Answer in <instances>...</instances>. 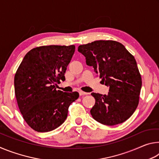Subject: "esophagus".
Returning a JSON list of instances; mask_svg holds the SVG:
<instances>
[{"label": "esophagus", "instance_id": "obj_1", "mask_svg": "<svg viewBox=\"0 0 159 159\" xmlns=\"http://www.w3.org/2000/svg\"><path fill=\"white\" fill-rule=\"evenodd\" d=\"M87 93H85V92H83V91H79V95L80 96H83V95H87Z\"/></svg>", "mask_w": 159, "mask_h": 159}]
</instances>
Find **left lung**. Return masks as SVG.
Segmentation results:
<instances>
[{
  "label": "left lung",
  "mask_w": 159,
  "mask_h": 159,
  "mask_svg": "<svg viewBox=\"0 0 159 159\" xmlns=\"http://www.w3.org/2000/svg\"><path fill=\"white\" fill-rule=\"evenodd\" d=\"M86 64L93 66L105 85L107 95L91 93L95 104L93 118L102 124L114 125L130 118L138 107L142 79L134 57L124 45L114 41H96L79 45Z\"/></svg>",
  "instance_id": "8db88e82"
}]
</instances>
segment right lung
<instances>
[{"instance_id":"add662e5","label":"right lung","mask_w":159,"mask_h":159,"mask_svg":"<svg viewBox=\"0 0 159 159\" xmlns=\"http://www.w3.org/2000/svg\"><path fill=\"white\" fill-rule=\"evenodd\" d=\"M74 45H48L31 50L15 76V93L26 123L37 132L55 130L64 122L78 92L64 93L55 85L65 80Z\"/></svg>"}]
</instances>
